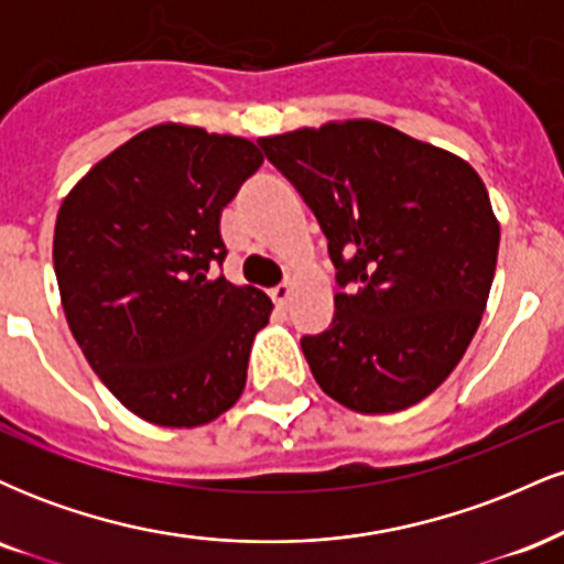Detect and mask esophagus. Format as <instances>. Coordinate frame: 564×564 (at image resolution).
Returning <instances> with one entry per match:
<instances>
[{"instance_id": "esophagus-1", "label": "esophagus", "mask_w": 564, "mask_h": 564, "mask_svg": "<svg viewBox=\"0 0 564 564\" xmlns=\"http://www.w3.org/2000/svg\"><path fill=\"white\" fill-rule=\"evenodd\" d=\"M291 291H294V289H291V283H281V286H275L273 291H270V296H273L275 307H281V310L289 307Z\"/></svg>"}]
</instances>
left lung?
<instances>
[{
  "label": "left lung",
  "instance_id": "left-lung-1",
  "mask_svg": "<svg viewBox=\"0 0 564 564\" xmlns=\"http://www.w3.org/2000/svg\"><path fill=\"white\" fill-rule=\"evenodd\" d=\"M318 217L341 291L302 349L321 390L358 413L416 405L480 326L501 228L469 161L373 119L260 138Z\"/></svg>",
  "mask_w": 564,
  "mask_h": 564
}]
</instances>
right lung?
I'll use <instances>...</instances> for the list:
<instances>
[{
    "label": "right lung",
    "instance_id": "right-lung-1",
    "mask_svg": "<svg viewBox=\"0 0 564 564\" xmlns=\"http://www.w3.org/2000/svg\"><path fill=\"white\" fill-rule=\"evenodd\" d=\"M262 164L257 142L166 121L100 159L63 198L53 262L68 328L134 416L193 430L236 405L273 302L209 268L219 217Z\"/></svg>",
    "mask_w": 564,
    "mask_h": 564
}]
</instances>
